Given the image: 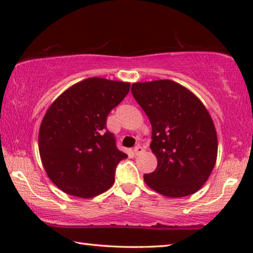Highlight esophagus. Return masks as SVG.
<instances>
[{
    "mask_svg": "<svg viewBox=\"0 0 253 253\" xmlns=\"http://www.w3.org/2000/svg\"><path fill=\"white\" fill-rule=\"evenodd\" d=\"M134 153L136 154V155H140V154L142 153H144V148L142 147V146H136L135 148H134Z\"/></svg>",
    "mask_w": 253,
    "mask_h": 253,
    "instance_id": "obj_1",
    "label": "esophagus"
}]
</instances>
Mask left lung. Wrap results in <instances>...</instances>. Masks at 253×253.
I'll return each mask as SVG.
<instances>
[{"label":"left lung","mask_w":253,"mask_h":253,"mask_svg":"<svg viewBox=\"0 0 253 253\" xmlns=\"http://www.w3.org/2000/svg\"><path fill=\"white\" fill-rule=\"evenodd\" d=\"M131 93L152 125L157 168L147 185L169 198L198 192L215 165L217 138L212 118L198 97L172 80L137 83Z\"/></svg>","instance_id":"obj_1"}]
</instances>
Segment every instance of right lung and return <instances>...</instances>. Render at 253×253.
Segmentation results:
<instances>
[{
	"mask_svg": "<svg viewBox=\"0 0 253 253\" xmlns=\"http://www.w3.org/2000/svg\"><path fill=\"white\" fill-rule=\"evenodd\" d=\"M130 84L88 78L54 100L39 132V151L49 178L60 190L78 198H93L115 181L119 151L107 130V116L129 91Z\"/></svg>",
	"mask_w": 253,
	"mask_h": 253,
	"instance_id": "add662e5",
	"label": "right lung"
}]
</instances>
